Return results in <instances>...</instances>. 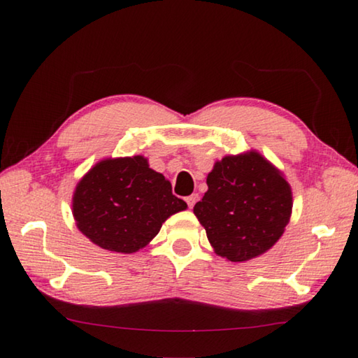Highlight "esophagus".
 <instances>
[{"label": "esophagus", "mask_w": 358, "mask_h": 358, "mask_svg": "<svg viewBox=\"0 0 358 358\" xmlns=\"http://www.w3.org/2000/svg\"><path fill=\"white\" fill-rule=\"evenodd\" d=\"M185 201H186V203H187V207L192 208L194 205H196V202L199 201V196H197V194H191V196H187V197L185 199Z\"/></svg>", "instance_id": "obj_1"}]
</instances>
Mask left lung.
Segmentation results:
<instances>
[{
    "label": "left lung",
    "mask_w": 358,
    "mask_h": 358,
    "mask_svg": "<svg viewBox=\"0 0 358 358\" xmlns=\"http://www.w3.org/2000/svg\"><path fill=\"white\" fill-rule=\"evenodd\" d=\"M207 185L194 215L216 254L245 262L280 240L292 211V192L280 171L259 153L226 156L208 173Z\"/></svg>",
    "instance_id": "1"
}]
</instances>
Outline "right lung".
Segmentation results:
<instances>
[{"mask_svg": "<svg viewBox=\"0 0 358 358\" xmlns=\"http://www.w3.org/2000/svg\"><path fill=\"white\" fill-rule=\"evenodd\" d=\"M186 207L164 175L150 169L142 156L98 162L72 199L78 230L94 245L124 254L147 246L162 222Z\"/></svg>", "mask_w": 358, "mask_h": 358, "instance_id": "1", "label": "right lung"}]
</instances>
